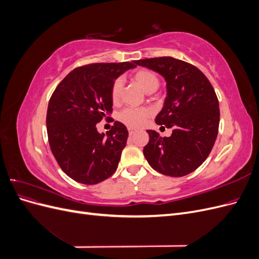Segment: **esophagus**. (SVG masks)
Returning a JSON list of instances; mask_svg holds the SVG:
<instances>
[{"label": "esophagus", "instance_id": "obj_1", "mask_svg": "<svg viewBox=\"0 0 259 259\" xmlns=\"http://www.w3.org/2000/svg\"><path fill=\"white\" fill-rule=\"evenodd\" d=\"M137 131L136 130H134V128H128V134H130V136H132V135H134L135 134V133H136Z\"/></svg>", "mask_w": 259, "mask_h": 259}]
</instances>
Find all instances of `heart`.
Returning a JSON list of instances; mask_svg holds the SVG:
<instances>
[{
	"mask_svg": "<svg viewBox=\"0 0 259 259\" xmlns=\"http://www.w3.org/2000/svg\"><path fill=\"white\" fill-rule=\"evenodd\" d=\"M133 79L148 94L158 90L160 80L158 75L148 69H140L133 74ZM123 89V81L116 79L111 86V99L113 103H117L121 97ZM152 112L147 108H126L119 114V119L124 124L131 127H142L147 123Z\"/></svg>",
	"mask_w": 259,
	"mask_h": 259,
	"instance_id": "b5f03b06",
	"label": "heart"
}]
</instances>
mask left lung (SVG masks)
Listing matches in <instances>:
<instances>
[{
    "instance_id": "left-lung-1",
    "label": "left lung",
    "mask_w": 259,
    "mask_h": 259,
    "mask_svg": "<svg viewBox=\"0 0 259 259\" xmlns=\"http://www.w3.org/2000/svg\"><path fill=\"white\" fill-rule=\"evenodd\" d=\"M136 66L153 70L166 82V98L155 123L173 128L169 137L148 130L144 155L159 173L182 177L206 160L218 134L219 104L213 86L200 70L173 57L148 58Z\"/></svg>"
}]
</instances>
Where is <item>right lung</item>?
Segmentation results:
<instances>
[{
	"mask_svg": "<svg viewBox=\"0 0 259 259\" xmlns=\"http://www.w3.org/2000/svg\"><path fill=\"white\" fill-rule=\"evenodd\" d=\"M135 61L92 64L72 70L50 99L46 126L51 150L61 169L73 180L96 185L113 175L128 131L115 121L105 135L96 124L110 119L111 86Z\"/></svg>",
	"mask_w": 259,
	"mask_h": 259,
	"instance_id": "add662e5",
	"label": "right lung"
}]
</instances>
